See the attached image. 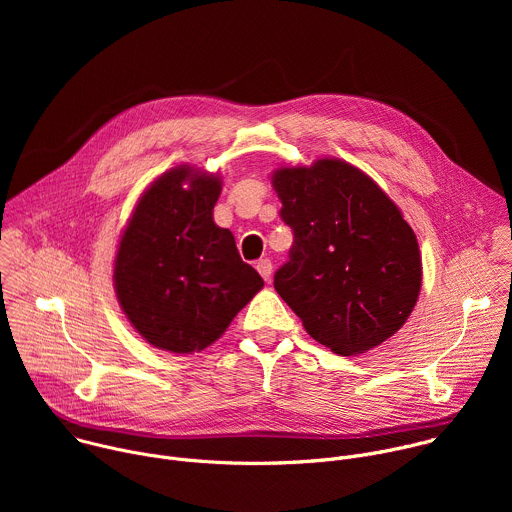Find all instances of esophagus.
Wrapping results in <instances>:
<instances>
[{
  "instance_id": "obj_1",
  "label": "esophagus",
  "mask_w": 512,
  "mask_h": 512,
  "mask_svg": "<svg viewBox=\"0 0 512 512\" xmlns=\"http://www.w3.org/2000/svg\"><path fill=\"white\" fill-rule=\"evenodd\" d=\"M255 267H257V271L261 273V277H263L265 281H269V279H271V273H273V265H271V261H269V259H259Z\"/></svg>"
}]
</instances>
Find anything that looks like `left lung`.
<instances>
[{
    "label": "left lung",
    "mask_w": 512,
    "mask_h": 512,
    "mask_svg": "<svg viewBox=\"0 0 512 512\" xmlns=\"http://www.w3.org/2000/svg\"><path fill=\"white\" fill-rule=\"evenodd\" d=\"M273 188L294 231L273 287L306 332L344 356L393 336L417 302L421 257L391 198L340 160L281 168Z\"/></svg>",
    "instance_id": "obj_1"
}]
</instances>
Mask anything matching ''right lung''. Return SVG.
I'll list each match as a JSON object with an SVG mask.
<instances>
[{
	"mask_svg": "<svg viewBox=\"0 0 512 512\" xmlns=\"http://www.w3.org/2000/svg\"><path fill=\"white\" fill-rule=\"evenodd\" d=\"M218 194V178L174 168L139 198L121 237L117 298L156 348L176 354L206 348L263 287L233 233L212 221Z\"/></svg>",
	"mask_w": 512,
	"mask_h": 512,
	"instance_id": "1",
	"label": "right lung"
}]
</instances>
